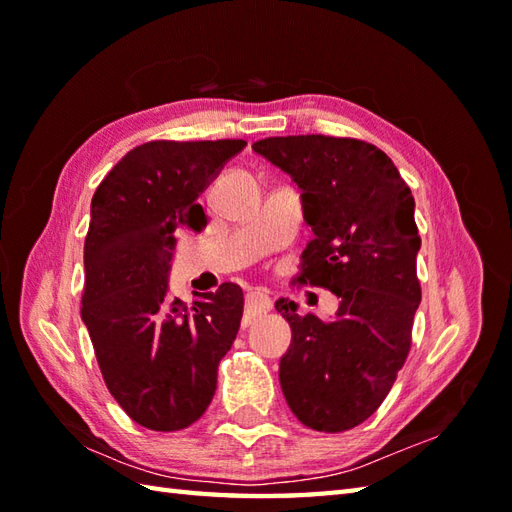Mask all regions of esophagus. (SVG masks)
<instances>
[{"mask_svg": "<svg viewBox=\"0 0 512 512\" xmlns=\"http://www.w3.org/2000/svg\"><path fill=\"white\" fill-rule=\"evenodd\" d=\"M270 308H273V301H270L268 292L255 290L246 297V308H244V328L253 325L257 317H262Z\"/></svg>", "mask_w": 512, "mask_h": 512, "instance_id": "1", "label": "esophagus"}]
</instances>
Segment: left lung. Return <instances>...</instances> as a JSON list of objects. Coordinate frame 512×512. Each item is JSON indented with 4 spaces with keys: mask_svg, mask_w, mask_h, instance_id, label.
Instances as JSON below:
<instances>
[{
    "mask_svg": "<svg viewBox=\"0 0 512 512\" xmlns=\"http://www.w3.org/2000/svg\"><path fill=\"white\" fill-rule=\"evenodd\" d=\"M253 149L303 191V220L314 237L297 281L341 299L332 321L299 317L295 301L275 303L292 330L279 363L281 389L306 427L354 429L385 400L411 347L422 297L416 202L391 158L365 140L277 136Z\"/></svg>",
    "mask_w": 512,
    "mask_h": 512,
    "instance_id": "1",
    "label": "left lung"
}]
</instances>
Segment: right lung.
<instances>
[{
    "label": "right lung",
    "instance_id": "add662e5",
    "mask_svg": "<svg viewBox=\"0 0 512 512\" xmlns=\"http://www.w3.org/2000/svg\"><path fill=\"white\" fill-rule=\"evenodd\" d=\"M246 140H151L129 151L92 198L81 319L107 389L151 431H180L211 405L217 365L244 312L242 288L222 284L187 308L169 299L182 226H206L200 193Z\"/></svg>",
    "mask_w": 512,
    "mask_h": 512
}]
</instances>
